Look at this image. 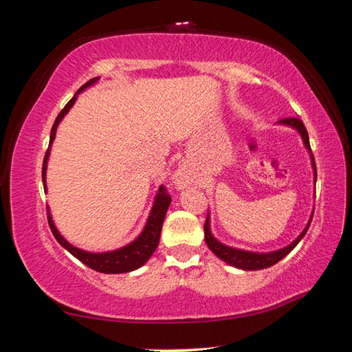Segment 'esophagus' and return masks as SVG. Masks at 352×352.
<instances>
[{"mask_svg": "<svg viewBox=\"0 0 352 352\" xmlns=\"http://www.w3.org/2000/svg\"><path fill=\"white\" fill-rule=\"evenodd\" d=\"M175 183L177 184H183V175L180 174V172H178V174L175 175Z\"/></svg>", "mask_w": 352, "mask_h": 352, "instance_id": "34e87169", "label": "esophagus"}]
</instances>
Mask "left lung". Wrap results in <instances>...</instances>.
<instances>
[{"label": "left lung", "instance_id": "8db88e82", "mask_svg": "<svg viewBox=\"0 0 352 352\" xmlns=\"http://www.w3.org/2000/svg\"><path fill=\"white\" fill-rule=\"evenodd\" d=\"M278 124L295 129L296 132L300 133L302 144H305V147L309 152V157H311V164L314 169V182L317 183V166H315V160H314V155L311 151V144H309V135H307L305 124H302L301 119H298V118H285V119H281V121H278ZM312 216H314V211H312ZM312 216H311V219H309L306 228L301 231V234L298 236L294 242L289 243L287 247H284L281 250H275V252H269V253H256V252H248V250H241V248L225 245V243L217 241L211 233V220H210V212H208L206 222H205V242H206L208 248H210L219 259H222L223 262H226V264L231 267H236V269H241V270L269 269V267L275 265L276 262L285 258V256H287L292 250L298 245V242L305 237V234L309 230V225H311V222H312Z\"/></svg>", "mask_w": 352, "mask_h": 352}]
</instances>
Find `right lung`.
Segmentation results:
<instances>
[{
    "label": "right lung",
    "mask_w": 352,
    "mask_h": 352,
    "mask_svg": "<svg viewBox=\"0 0 352 352\" xmlns=\"http://www.w3.org/2000/svg\"><path fill=\"white\" fill-rule=\"evenodd\" d=\"M100 77H94V79L88 80L85 85L80 87L79 90L76 91L73 99L65 105V109L58 113V116L56 118L54 126L51 129V136H50V147H47L46 155H45V162H43V172H41V178H43V186L46 189V169H47V160H50V153H51V146L52 141L56 140V132L58 124L62 122V119L65 115L71 110V107L74 105L77 94H80L85 88L94 85L98 83ZM170 205V195H168L166 189L163 186H160L157 195L153 199V205L152 210L148 212L147 222L144 225V228L140 233V236L136 237L135 241H132L127 245H124L121 248L111 250V252H102V253H93V252H87V250L77 248L73 243H69L65 237L60 234V231L57 230V226L52 220V216L50 212V208H47V222H50L51 231L57 242L60 245L68 250V252L74 256V258L79 259L83 264L90 267V269L100 272V273H110V275H115V273H127V272H133L136 269H140L146 264V262L151 259V256L153 254L155 250L158 247L160 242V234H162V228H163V220L166 212H168V208Z\"/></svg>",
    "instance_id": "obj_1"
}]
</instances>
